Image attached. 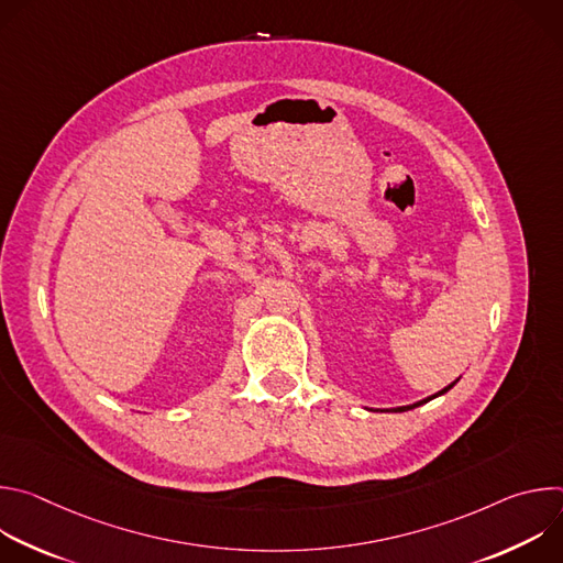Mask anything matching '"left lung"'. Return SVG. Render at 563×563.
Instances as JSON below:
<instances>
[{"mask_svg":"<svg viewBox=\"0 0 563 563\" xmlns=\"http://www.w3.org/2000/svg\"><path fill=\"white\" fill-rule=\"evenodd\" d=\"M459 380V378H456ZM456 380L454 383H450L448 387H443L441 391H437V394H432V396H428V398H423V400H419V404H412V406H404V408H394V412H408V410H415V408H419V406H423V404H428V400H432V398H437V396H441V394H445L448 389H452L454 385H456ZM385 412V410H383Z\"/></svg>","mask_w":563,"mask_h":563,"instance_id":"obj_1","label":"left lung"}]
</instances>
